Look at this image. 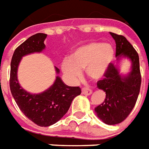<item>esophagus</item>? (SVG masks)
Returning a JSON list of instances; mask_svg holds the SVG:
<instances>
[{"label":"esophagus","instance_id":"esophagus-1","mask_svg":"<svg viewBox=\"0 0 149 149\" xmlns=\"http://www.w3.org/2000/svg\"><path fill=\"white\" fill-rule=\"evenodd\" d=\"M92 93V91L89 88H83L82 89V94L86 95H89Z\"/></svg>","mask_w":149,"mask_h":149}]
</instances>
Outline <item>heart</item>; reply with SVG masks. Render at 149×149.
<instances>
[{"label": "heart", "instance_id": "b5f03b06", "mask_svg": "<svg viewBox=\"0 0 149 149\" xmlns=\"http://www.w3.org/2000/svg\"><path fill=\"white\" fill-rule=\"evenodd\" d=\"M114 58V49L110 43L91 42L77 47L72 53L70 59L61 62V68L71 80H77L81 76V70L85 69L87 77L100 80L107 74Z\"/></svg>", "mask_w": 149, "mask_h": 149}]
</instances>
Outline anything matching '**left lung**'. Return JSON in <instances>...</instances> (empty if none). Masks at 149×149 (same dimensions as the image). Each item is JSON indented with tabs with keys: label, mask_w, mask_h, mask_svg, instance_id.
<instances>
[{
	"label": "left lung",
	"mask_w": 149,
	"mask_h": 149,
	"mask_svg": "<svg viewBox=\"0 0 149 149\" xmlns=\"http://www.w3.org/2000/svg\"><path fill=\"white\" fill-rule=\"evenodd\" d=\"M116 43L117 64H111L103 80L98 81L97 88L106 92L104 101L95 108L97 117L107 125H116L127 118L135 106L140 92L141 76L139 56L126 38L110 32ZM129 59L131 66L125 75L120 73V64Z\"/></svg>",
	"instance_id": "1"
}]
</instances>
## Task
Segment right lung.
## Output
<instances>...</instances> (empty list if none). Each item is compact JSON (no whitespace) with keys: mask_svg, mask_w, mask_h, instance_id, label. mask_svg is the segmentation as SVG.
Wrapping results in <instances>:
<instances>
[{"mask_svg":"<svg viewBox=\"0 0 149 149\" xmlns=\"http://www.w3.org/2000/svg\"><path fill=\"white\" fill-rule=\"evenodd\" d=\"M47 36L43 33L35 34L16 48L11 61L9 82L10 90L19 108L28 119L42 127L58 122L69 111L72 100L81 93L79 87L66 85L58 75L49 88L38 94L28 92L20 86L17 72L22 58L45 49L44 41ZM55 71L57 74L60 73L57 67Z\"/></svg>","mask_w":149,"mask_h":149,"instance_id":"1","label":"right lung"}]
</instances>
